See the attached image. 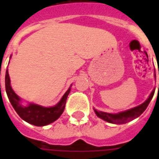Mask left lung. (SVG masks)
Wrapping results in <instances>:
<instances>
[{
    "label": "left lung",
    "instance_id": "left-lung-1",
    "mask_svg": "<svg viewBox=\"0 0 159 159\" xmlns=\"http://www.w3.org/2000/svg\"><path fill=\"white\" fill-rule=\"evenodd\" d=\"M155 76H156V75H155ZM154 92H155V90H153L149 98L144 103H142L141 105H140V106H138L136 107H134L132 109L125 111H122V112H119V113L117 114L107 113V112H103V111H98L96 110H94V111H95V113H96L98 117H100L101 119L107 121L108 123H116V124L126 123L128 122L131 121V120L140 117V115L143 113L144 111L146 110L147 107H148L151 100L152 99Z\"/></svg>",
    "mask_w": 159,
    "mask_h": 159
}]
</instances>
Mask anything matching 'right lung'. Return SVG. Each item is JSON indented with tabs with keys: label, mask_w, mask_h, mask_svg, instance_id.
Instances as JSON below:
<instances>
[{
	"label": "right lung",
	"mask_w": 159,
	"mask_h": 159,
	"mask_svg": "<svg viewBox=\"0 0 159 159\" xmlns=\"http://www.w3.org/2000/svg\"><path fill=\"white\" fill-rule=\"evenodd\" d=\"M5 86L7 97L16 112L23 120L35 126H45L58 119L65 110L66 100L70 91V88L60 101L54 107H44L36 104H29L25 107L20 103V98L12 90L7 70L6 71Z\"/></svg>",
	"instance_id": "add662e5"
}]
</instances>
